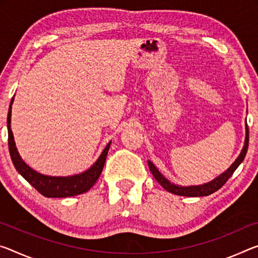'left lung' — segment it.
I'll return each instance as SVG.
<instances>
[{
    "instance_id": "8db88e82",
    "label": "left lung",
    "mask_w": 258,
    "mask_h": 258,
    "mask_svg": "<svg viewBox=\"0 0 258 258\" xmlns=\"http://www.w3.org/2000/svg\"><path fill=\"white\" fill-rule=\"evenodd\" d=\"M248 145H249V130H248V125L246 122V138H244V145L242 147V150H241V153L238 156V158H236L235 161L232 163V165L228 167L226 171H224L222 174H219L218 177H216L214 180L203 183V185H194V186L175 185V183L171 182L169 179H166L164 175L159 172L157 167L153 164V162L148 161V166H149L150 172L153 173L154 178L158 181L159 185L164 188L165 190L170 191V193L175 194V195H180V196H189V198L208 196L212 193H215V191H217L219 188L222 187L224 183L231 178V175L234 173V171L238 169V166L243 162L244 157H246Z\"/></svg>"
}]
</instances>
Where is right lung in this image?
<instances>
[{
  "label": "right lung",
  "instance_id": "1",
  "mask_svg": "<svg viewBox=\"0 0 258 258\" xmlns=\"http://www.w3.org/2000/svg\"><path fill=\"white\" fill-rule=\"evenodd\" d=\"M15 96L12 97L9 112H8L7 126H8V145H9V151L11 161L14 163L16 170L18 173L30 182L39 193L46 198H69V196H76L86 193L94 186V183L100 178V174L103 170L105 158H107L108 151L111 145V141L105 146L96 162L84 172L79 174L68 175V177H52V175H46L36 172L35 170L28 166L17 150L15 144L14 134L11 131V108L14 103Z\"/></svg>",
  "mask_w": 258,
  "mask_h": 258
}]
</instances>
